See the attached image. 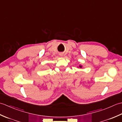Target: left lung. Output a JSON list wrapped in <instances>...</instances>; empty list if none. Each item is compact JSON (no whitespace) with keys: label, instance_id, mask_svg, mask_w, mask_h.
I'll return each mask as SVG.
<instances>
[{"label":"left lung","instance_id":"left-lung-1","mask_svg":"<svg viewBox=\"0 0 122 122\" xmlns=\"http://www.w3.org/2000/svg\"><path fill=\"white\" fill-rule=\"evenodd\" d=\"M79 67H80V68H82V66H79Z\"/></svg>","mask_w":122,"mask_h":122}]
</instances>
